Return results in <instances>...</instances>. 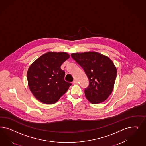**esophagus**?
Masks as SVG:
<instances>
[{
	"label": "esophagus",
	"instance_id": "1",
	"mask_svg": "<svg viewBox=\"0 0 146 146\" xmlns=\"http://www.w3.org/2000/svg\"><path fill=\"white\" fill-rule=\"evenodd\" d=\"M72 83H73L74 84H76L77 83V82L76 80H74L73 82H72Z\"/></svg>",
	"mask_w": 146,
	"mask_h": 146
}]
</instances>
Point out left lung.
<instances>
[{"label": "left lung", "mask_w": 146, "mask_h": 146, "mask_svg": "<svg viewBox=\"0 0 146 146\" xmlns=\"http://www.w3.org/2000/svg\"><path fill=\"white\" fill-rule=\"evenodd\" d=\"M72 58L84 69L89 80L85 95L90 103L99 104L108 98L113 91L117 68L105 55L96 52H76Z\"/></svg>", "instance_id": "obj_1"}]
</instances>
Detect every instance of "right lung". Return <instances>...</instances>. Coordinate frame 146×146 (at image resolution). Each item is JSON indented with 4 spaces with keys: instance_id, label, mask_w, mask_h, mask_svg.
<instances>
[{
    "instance_id": "add662e5",
    "label": "right lung",
    "mask_w": 146,
    "mask_h": 146,
    "mask_svg": "<svg viewBox=\"0 0 146 146\" xmlns=\"http://www.w3.org/2000/svg\"><path fill=\"white\" fill-rule=\"evenodd\" d=\"M70 57L66 52H49L36 60L28 68V87L34 97L43 103H55L69 89L71 84L64 80L61 69Z\"/></svg>"
}]
</instances>
